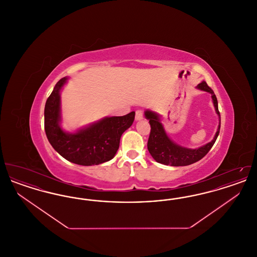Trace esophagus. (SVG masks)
<instances>
[{
	"mask_svg": "<svg viewBox=\"0 0 257 257\" xmlns=\"http://www.w3.org/2000/svg\"><path fill=\"white\" fill-rule=\"evenodd\" d=\"M143 117H144V112H143V110H136V115H135L136 120H141V119H143Z\"/></svg>",
	"mask_w": 257,
	"mask_h": 257,
	"instance_id": "34e87169",
	"label": "esophagus"
}]
</instances>
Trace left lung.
<instances>
[{
    "label": "left lung",
    "instance_id": "left-lung-1",
    "mask_svg": "<svg viewBox=\"0 0 257 257\" xmlns=\"http://www.w3.org/2000/svg\"><path fill=\"white\" fill-rule=\"evenodd\" d=\"M196 88L207 91L211 93L212 95V100L214 103V107L216 112L219 115L220 118V123L218 126V130L216 132V135L214 139L206 144L203 147L196 148V149H191L187 147H180L179 145L175 144L172 142L169 136L166 133L164 126L160 120V116L154 111L152 110H147L145 111V115L147 119L149 120V124L151 127L150 130V135L148 138L147 142V149L153 159L156 162L163 165L167 166H172V167H183V166H189L197 161L202 159L209 150L214 146L219 133H220V115L219 108H218V100L212 90V88L208 86L206 82L202 81L200 84H198Z\"/></svg>",
    "mask_w": 257,
    "mask_h": 257
}]
</instances>
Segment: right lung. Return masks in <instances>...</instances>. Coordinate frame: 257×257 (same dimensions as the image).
I'll list each match as a JSON object with an SVG mask.
<instances>
[{
  "label": "right lung",
  "instance_id": "1",
  "mask_svg": "<svg viewBox=\"0 0 257 257\" xmlns=\"http://www.w3.org/2000/svg\"><path fill=\"white\" fill-rule=\"evenodd\" d=\"M67 78L61 79L46 101L44 128L53 148L64 159L81 166L99 165L112 159L121 135L133 124L135 111L123 116L105 117L76 133L61 128V89Z\"/></svg>",
  "mask_w": 257,
  "mask_h": 257
}]
</instances>
